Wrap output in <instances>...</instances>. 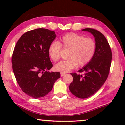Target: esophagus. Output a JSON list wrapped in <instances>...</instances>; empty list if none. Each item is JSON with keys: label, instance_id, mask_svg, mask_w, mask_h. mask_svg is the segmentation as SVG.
<instances>
[{"label": "esophagus", "instance_id": "34e87169", "mask_svg": "<svg viewBox=\"0 0 125 125\" xmlns=\"http://www.w3.org/2000/svg\"><path fill=\"white\" fill-rule=\"evenodd\" d=\"M65 74H66V73H64V72H61V73H60V76H61V77L64 76V75H65Z\"/></svg>", "mask_w": 125, "mask_h": 125}]
</instances>
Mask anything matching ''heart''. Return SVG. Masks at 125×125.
<instances>
[{"label":"heart","mask_w":125,"mask_h":125,"mask_svg":"<svg viewBox=\"0 0 125 125\" xmlns=\"http://www.w3.org/2000/svg\"><path fill=\"white\" fill-rule=\"evenodd\" d=\"M61 44L54 41L48 47V54L53 61H57L60 58L61 46L69 49V59L62 60L55 65L56 70L66 72L74 68L78 64L83 66L90 62L95 50V42L93 39L76 33H66L61 38Z\"/></svg>","instance_id":"b5f03b06"}]
</instances>
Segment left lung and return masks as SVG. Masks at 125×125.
I'll list each match as a JSON object with an SVG mask.
<instances>
[{
	"label": "left lung",
	"mask_w": 125,
	"mask_h": 125,
	"mask_svg": "<svg viewBox=\"0 0 125 125\" xmlns=\"http://www.w3.org/2000/svg\"><path fill=\"white\" fill-rule=\"evenodd\" d=\"M83 31L91 33L95 38V50L90 62L78 71L83 75L72 73L73 81L69 85L71 93L80 98H88L98 91L108 77L112 53L107 39L98 31L85 28Z\"/></svg>",
	"instance_id": "obj_1"
}]
</instances>
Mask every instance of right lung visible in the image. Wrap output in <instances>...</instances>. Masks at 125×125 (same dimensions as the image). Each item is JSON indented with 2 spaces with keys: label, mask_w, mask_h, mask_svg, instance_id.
<instances>
[{
  "label": "right lung",
  "mask_w": 125,
  "mask_h": 125,
  "mask_svg": "<svg viewBox=\"0 0 125 125\" xmlns=\"http://www.w3.org/2000/svg\"><path fill=\"white\" fill-rule=\"evenodd\" d=\"M56 37L55 32L37 28L24 33L15 45L12 63L20 88L33 98L43 97L51 91L60 73L48 71L53 66L48 47Z\"/></svg>",
  "instance_id": "obj_1"
}]
</instances>
